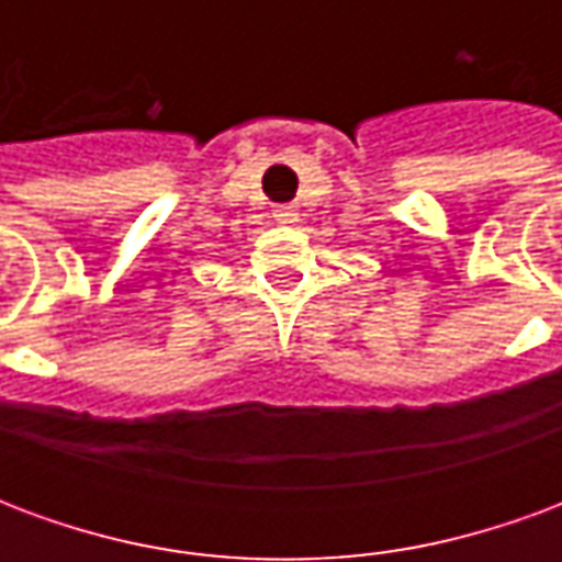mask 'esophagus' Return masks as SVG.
<instances>
[{
  "label": "esophagus",
  "instance_id": "1",
  "mask_svg": "<svg viewBox=\"0 0 562 562\" xmlns=\"http://www.w3.org/2000/svg\"><path fill=\"white\" fill-rule=\"evenodd\" d=\"M285 216H289V213H285Z\"/></svg>",
  "mask_w": 562,
  "mask_h": 562
}]
</instances>
